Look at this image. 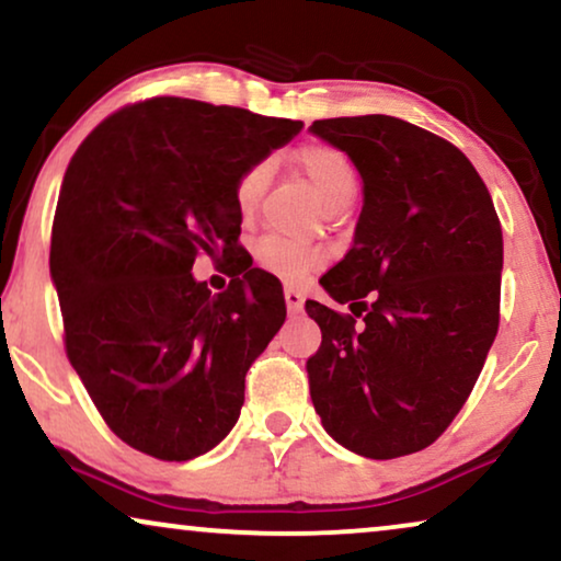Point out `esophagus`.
<instances>
[{"instance_id":"1","label":"esophagus","mask_w":561,"mask_h":561,"mask_svg":"<svg viewBox=\"0 0 561 561\" xmlns=\"http://www.w3.org/2000/svg\"><path fill=\"white\" fill-rule=\"evenodd\" d=\"M283 296H286V309H288L290 317H296V313L304 311L301 290L294 288V286H286V288H283Z\"/></svg>"}]
</instances>
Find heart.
I'll use <instances>...</instances> for the list:
<instances>
[{"label": "heart", "instance_id": "1", "mask_svg": "<svg viewBox=\"0 0 561 561\" xmlns=\"http://www.w3.org/2000/svg\"><path fill=\"white\" fill-rule=\"evenodd\" d=\"M296 163L306 179L313 183L329 209L336 211L347 206L357 194V171L352 160L332 145H306L296 152ZM273 179V160H257L234 183V206L242 219H250L252 211L265 194ZM255 263L260 271L283 280H298L304 273L327 263V250L311 242L288 240L280 234H263L255 242Z\"/></svg>", "mask_w": 561, "mask_h": 561}]
</instances>
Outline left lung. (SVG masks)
<instances>
[{
  "label": "left lung",
  "instance_id": "obj_1",
  "mask_svg": "<svg viewBox=\"0 0 561 561\" xmlns=\"http://www.w3.org/2000/svg\"><path fill=\"white\" fill-rule=\"evenodd\" d=\"M309 129L363 179L352 250L319 280L350 313L306 301L321 329L313 409L355 455H413L455 421L493 347L501 221L465 152L434 133L388 114Z\"/></svg>",
  "mask_w": 561,
  "mask_h": 561
}]
</instances>
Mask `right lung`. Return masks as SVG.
Listing matches in <instances>:
<instances>
[{
    "instance_id": "1",
    "label": "right lung",
    "mask_w": 561,
    "mask_h": 561,
    "mask_svg": "<svg viewBox=\"0 0 561 561\" xmlns=\"http://www.w3.org/2000/svg\"><path fill=\"white\" fill-rule=\"evenodd\" d=\"M301 127L156 96L106 117L68 163L50 242L66 355L133 449L186 462L240 419L244 375L286 301L237 244L234 183ZM198 251L238 263L225 295L193 278Z\"/></svg>"
}]
</instances>
